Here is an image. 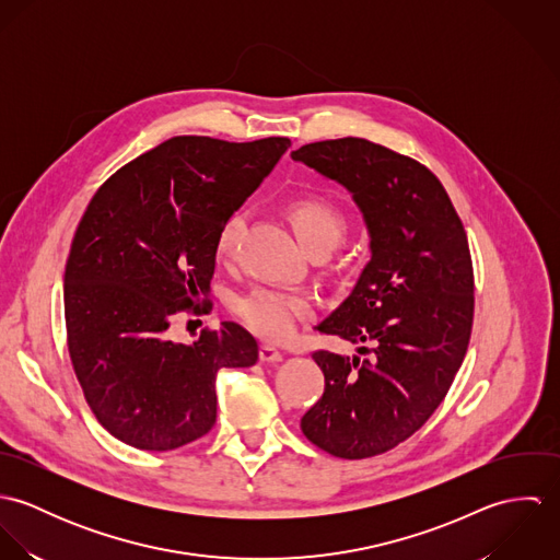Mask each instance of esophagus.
<instances>
[{"instance_id":"1","label":"esophagus","mask_w":560,"mask_h":560,"mask_svg":"<svg viewBox=\"0 0 560 560\" xmlns=\"http://www.w3.org/2000/svg\"><path fill=\"white\" fill-rule=\"evenodd\" d=\"M258 355L262 362H282V358H284V353L280 349H276L273 345H267V342L260 345Z\"/></svg>"}]
</instances>
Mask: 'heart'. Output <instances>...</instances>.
I'll use <instances>...</instances> for the list:
<instances>
[{"label":"heart","instance_id":"1","mask_svg":"<svg viewBox=\"0 0 560 560\" xmlns=\"http://www.w3.org/2000/svg\"><path fill=\"white\" fill-rule=\"evenodd\" d=\"M287 218L298 240L311 254L331 252L347 231V220L340 207L320 196H306L293 200L287 207ZM243 231L245 215L243 211H233L222 222L215 237V252L220 258L229 260L235 256ZM311 308V298L280 287H256L233 302V313L254 334L273 342L291 338L298 323L308 315Z\"/></svg>","mask_w":560,"mask_h":560}]
</instances>
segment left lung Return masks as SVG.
Returning <instances> with one entry per match:
<instances>
[{
	"label": "left lung",
	"instance_id": "8db88e82",
	"mask_svg": "<svg viewBox=\"0 0 560 560\" xmlns=\"http://www.w3.org/2000/svg\"><path fill=\"white\" fill-rule=\"evenodd\" d=\"M347 187L371 235L351 295L317 325L359 355L313 353L325 375L304 435L340 459L382 455L413 435L444 400L468 351L475 271L464 224L438 176L362 138L291 153Z\"/></svg>",
	"mask_w": 560,
	"mask_h": 560
}]
</instances>
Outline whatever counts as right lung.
<instances>
[{"mask_svg":"<svg viewBox=\"0 0 560 560\" xmlns=\"http://www.w3.org/2000/svg\"><path fill=\"white\" fill-rule=\"evenodd\" d=\"M289 147L178 136L92 196L65 271L67 340L83 397L120 442L163 453L202 438L218 371L256 364L254 336L233 320L196 342L165 329L178 313L211 311L218 231Z\"/></svg>","mask_w":560,"mask_h":560,"instance_id":"1","label":"right lung"}]
</instances>
